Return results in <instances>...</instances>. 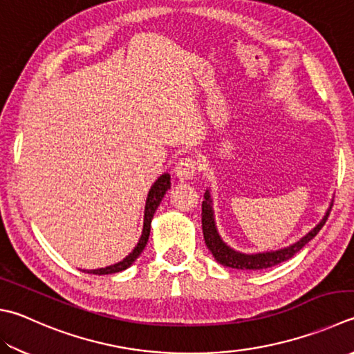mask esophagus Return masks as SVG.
<instances>
[{"instance_id":"obj_1","label":"esophagus","mask_w":354,"mask_h":354,"mask_svg":"<svg viewBox=\"0 0 354 354\" xmlns=\"http://www.w3.org/2000/svg\"><path fill=\"white\" fill-rule=\"evenodd\" d=\"M198 169V163L194 157H185L182 160H178V163L176 165V176L182 180H191L197 174Z\"/></svg>"}]
</instances>
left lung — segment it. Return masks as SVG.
I'll return each mask as SVG.
<instances>
[{
  "label": "left lung",
  "mask_w": 354,
  "mask_h": 354,
  "mask_svg": "<svg viewBox=\"0 0 354 354\" xmlns=\"http://www.w3.org/2000/svg\"><path fill=\"white\" fill-rule=\"evenodd\" d=\"M330 205L328 211L321 220V223L316 225L308 234L304 236L299 242L292 243L286 248L277 250V251H266V252H257V254H245V252H239L231 248V246L226 245L222 237L218 236L217 226L214 222V211H212V200L209 191L205 192V200L202 202V230H203V237H205V243L208 246V250L212 252V256L217 260L218 263H222L223 266H230V268H236V270H265V268H271V266L279 265L282 262H286V260L291 259L296 252L301 251L304 246L310 242V240L315 237L319 231L322 230V226L325 225L326 218L330 216L331 211Z\"/></svg>",
  "instance_id": "obj_1"
}]
</instances>
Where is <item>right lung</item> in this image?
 <instances>
[{"mask_svg": "<svg viewBox=\"0 0 354 354\" xmlns=\"http://www.w3.org/2000/svg\"><path fill=\"white\" fill-rule=\"evenodd\" d=\"M171 188V176L169 174H163L160 176L156 183L151 186V189L148 192V198H146V206H145V220H143V231H142V237H140L138 243L132 252H129V256H126L122 262L114 263L111 266H106V268H98V270H83V272H89V274H112V272H120L136 262V259L142 254V251L145 250L146 243H148L149 239V232H151V220L154 217V212L158 208L160 202L165 197L166 191Z\"/></svg>", "mask_w": 354, "mask_h": 354, "instance_id": "1", "label": "right lung"}]
</instances>
